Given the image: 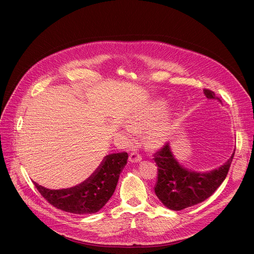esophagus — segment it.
I'll list each match as a JSON object with an SVG mask.
<instances>
[{
	"label": "esophagus",
	"mask_w": 254,
	"mask_h": 254,
	"mask_svg": "<svg viewBox=\"0 0 254 254\" xmlns=\"http://www.w3.org/2000/svg\"><path fill=\"white\" fill-rule=\"evenodd\" d=\"M128 161L130 163H139L141 161V156L137 153H131L128 157Z\"/></svg>",
	"instance_id": "1"
}]
</instances>
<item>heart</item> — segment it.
<instances>
[{"instance_id":"heart-1","label":"heart","mask_w":254,"mask_h":254,"mask_svg":"<svg viewBox=\"0 0 254 254\" xmlns=\"http://www.w3.org/2000/svg\"><path fill=\"white\" fill-rule=\"evenodd\" d=\"M165 105L163 100H157L135 113L129 122L130 135L144 128V143L150 149L161 147L171 134L173 116L170 111H164Z\"/></svg>"}]
</instances>
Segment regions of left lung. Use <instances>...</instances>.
Listing matches in <instances>:
<instances>
[{
	"label": "left lung",
	"mask_w": 254,
	"mask_h": 254,
	"mask_svg": "<svg viewBox=\"0 0 254 254\" xmlns=\"http://www.w3.org/2000/svg\"><path fill=\"white\" fill-rule=\"evenodd\" d=\"M204 94L208 99L221 102L209 89H204ZM154 157L159 171L155 193L167 208L180 211L202 203L218 189L227 176L234 153L224 165L208 172H197L183 166L175 158L169 143Z\"/></svg>",
	"instance_id": "left-lung-1"
}]
</instances>
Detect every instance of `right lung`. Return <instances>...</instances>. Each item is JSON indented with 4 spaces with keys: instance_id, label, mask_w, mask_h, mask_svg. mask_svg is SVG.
<instances>
[{
    "instance_id": "right-lung-1",
    "label": "right lung",
    "mask_w": 254,
    "mask_h": 254,
    "mask_svg": "<svg viewBox=\"0 0 254 254\" xmlns=\"http://www.w3.org/2000/svg\"><path fill=\"white\" fill-rule=\"evenodd\" d=\"M127 153L112 154L104 157L95 172L84 182L74 187L51 190L34 185L40 194L54 207L73 214H93L98 212L113 196L120 174L127 161Z\"/></svg>"
}]
</instances>
